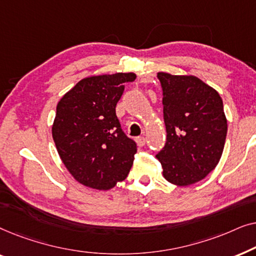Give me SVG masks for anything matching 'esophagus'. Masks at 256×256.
Instances as JSON below:
<instances>
[{
	"label": "esophagus",
	"instance_id": "1",
	"mask_svg": "<svg viewBox=\"0 0 256 256\" xmlns=\"http://www.w3.org/2000/svg\"><path fill=\"white\" fill-rule=\"evenodd\" d=\"M136 143H138L140 146H144L146 144V138H144V136H138V138H136Z\"/></svg>",
	"mask_w": 256,
	"mask_h": 256
}]
</instances>
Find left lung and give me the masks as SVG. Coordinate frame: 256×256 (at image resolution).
I'll list each match as a JSON object with an SVG mask.
<instances>
[{
	"instance_id": "1",
	"label": "left lung",
	"mask_w": 256,
	"mask_h": 256,
	"mask_svg": "<svg viewBox=\"0 0 256 256\" xmlns=\"http://www.w3.org/2000/svg\"><path fill=\"white\" fill-rule=\"evenodd\" d=\"M163 94L166 142L156 157L170 183L205 178L222 157L227 121L219 93L192 76L157 73Z\"/></svg>"
}]
</instances>
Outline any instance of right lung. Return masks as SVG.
Masks as SVG:
<instances>
[{"mask_svg": "<svg viewBox=\"0 0 256 256\" xmlns=\"http://www.w3.org/2000/svg\"><path fill=\"white\" fill-rule=\"evenodd\" d=\"M134 73L80 80L57 104L52 136L62 163L79 183L110 190L127 178L138 144L116 116L124 84Z\"/></svg>", "mask_w": 256, "mask_h": 256, "instance_id": "obj_1", "label": "right lung"}]
</instances>
